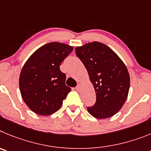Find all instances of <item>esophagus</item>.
Segmentation results:
<instances>
[{
  "label": "esophagus",
  "mask_w": 151,
  "mask_h": 151,
  "mask_svg": "<svg viewBox=\"0 0 151 151\" xmlns=\"http://www.w3.org/2000/svg\"><path fill=\"white\" fill-rule=\"evenodd\" d=\"M81 87H82V85H81V83L77 84V86H76V90H77V91H80V90H81Z\"/></svg>",
  "instance_id": "obj_1"
}]
</instances>
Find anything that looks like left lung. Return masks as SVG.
Here are the masks:
<instances>
[{"mask_svg": "<svg viewBox=\"0 0 151 151\" xmlns=\"http://www.w3.org/2000/svg\"><path fill=\"white\" fill-rule=\"evenodd\" d=\"M75 52L87 70L96 91V104L88 107V112L98 119L114 116L121 109L128 96V69L110 47L100 42L76 47Z\"/></svg>", "mask_w": 151, "mask_h": 151, "instance_id": "left-lung-1", "label": "left lung"}]
</instances>
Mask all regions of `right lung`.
<instances>
[{
    "label": "right lung",
    "mask_w": 151,
    "mask_h": 151,
    "mask_svg": "<svg viewBox=\"0 0 151 151\" xmlns=\"http://www.w3.org/2000/svg\"><path fill=\"white\" fill-rule=\"evenodd\" d=\"M73 51V47L51 42L37 50L22 67L19 76L22 97L35 114L47 116L62 106L70 88L59 66Z\"/></svg>",
    "instance_id": "right-lung-1"
}]
</instances>
